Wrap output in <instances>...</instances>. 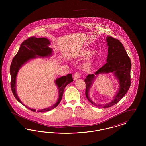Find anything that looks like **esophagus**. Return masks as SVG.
I'll return each instance as SVG.
<instances>
[{
	"instance_id": "esophagus-1",
	"label": "esophagus",
	"mask_w": 146,
	"mask_h": 146,
	"mask_svg": "<svg viewBox=\"0 0 146 146\" xmlns=\"http://www.w3.org/2000/svg\"><path fill=\"white\" fill-rule=\"evenodd\" d=\"M80 78V74L78 72H76L75 73V74L73 76V79L74 80H76Z\"/></svg>"
}]
</instances>
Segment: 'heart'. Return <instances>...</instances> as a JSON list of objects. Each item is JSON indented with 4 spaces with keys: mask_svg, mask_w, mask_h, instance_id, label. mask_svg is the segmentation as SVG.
<instances>
[{
    "mask_svg": "<svg viewBox=\"0 0 146 146\" xmlns=\"http://www.w3.org/2000/svg\"><path fill=\"white\" fill-rule=\"evenodd\" d=\"M95 53V51L90 49H86L81 51L78 56L82 60H86L90 58ZM95 66V61L94 59L88 61L85 63L83 66V69L86 72H91L94 69Z\"/></svg>",
    "mask_w": 146,
    "mask_h": 146,
    "instance_id": "b5f03b06",
    "label": "heart"
}]
</instances>
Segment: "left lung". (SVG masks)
Segmentation results:
<instances>
[{
	"instance_id": "8db88e82",
	"label": "left lung",
	"mask_w": 146,
	"mask_h": 146,
	"mask_svg": "<svg viewBox=\"0 0 146 146\" xmlns=\"http://www.w3.org/2000/svg\"><path fill=\"white\" fill-rule=\"evenodd\" d=\"M106 42L108 47L107 62L94 74H89L84 80L86 84L85 95L87 99L92 104L100 108H108L117 104L125 96L131 84V63L124 47L119 40L111 36H107ZM110 72L113 74L118 81L119 88L117 93L111 102L104 105L96 104L91 100L89 96L88 92L90 87L98 74Z\"/></svg>"
}]
</instances>
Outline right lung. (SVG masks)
<instances>
[{
  "instance_id": "1",
  "label": "right lung",
  "mask_w": 146,
  "mask_h": 146,
  "mask_svg": "<svg viewBox=\"0 0 146 146\" xmlns=\"http://www.w3.org/2000/svg\"><path fill=\"white\" fill-rule=\"evenodd\" d=\"M51 42L45 38L30 37L25 40L20 45L17 54L13 59L10 66V72L11 76V90L16 99L21 104L32 111H35L36 110L29 108L22 102L16 92V77L19 70L23 65L31 60L41 57H50L53 54L52 49L49 48ZM73 81L72 75L68 74L66 76H62L55 80L56 85L58 90V98L55 104L48 108L38 110V112L49 111L58 106L62 98L63 91L65 87Z\"/></svg>"
}]
</instances>
